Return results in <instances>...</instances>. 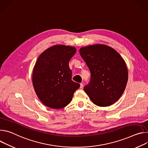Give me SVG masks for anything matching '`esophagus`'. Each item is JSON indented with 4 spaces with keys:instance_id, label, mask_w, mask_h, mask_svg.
<instances>
[{
    "instance_id": "esophagus-1",
    "label": "esophagus",
    "mask_w": 148,
    "mask_h": 148,
    "mask_svg": "<svg viewBox=\"0 0 148 148\" xmlns=\"http://www.w3.org/2000/svg\"><path fill=\"white\" fill-rule=\"evenodd\" d=\"M83 87H84V84H83V83H81V84H80V89H82V88H83Z\"/></svg>"
}]
</instances>
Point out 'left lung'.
Wrapping results in <instances>:
<instances>
[{"label":"left lung","instance_id":"left-lung-1","mask_svg":"<svg viewBox=\"0 0 148 148\" xmlns=\"http://www.w3.org/2000/svg\"><path fill=\"white\" fill-rule=\"evenodd\" d=\"M79 53L90 72V82L84 91L99 106L115 103L123 93L128 79L123 59L113 48L101 44L81 47Z\"/></svg>","mask_w":148,"mask_h":148}]
</instances>
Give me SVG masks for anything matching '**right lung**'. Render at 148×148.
I'll list each match as a JSON object with an SVG mask.
<instances>
[{
  "label": "right lung",
  "instance_id": "right-lung-1",
  "mask_svg": "<svg viewBox=\"0 0 148 148\" xmlns=\"http://www.w3.org/2000/svg\"><path fill=\"white\" fill-rule=\"evenodd\" d=\"M76 52L74 47L55 45L38 58L32 76L33 85L40 101L52 109H61L72 101L80 84L72 80L69 62Z\"/></svg>",
  "mask_w": 148,
  "mask_h": 148
}]
</instances>
